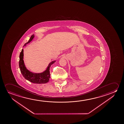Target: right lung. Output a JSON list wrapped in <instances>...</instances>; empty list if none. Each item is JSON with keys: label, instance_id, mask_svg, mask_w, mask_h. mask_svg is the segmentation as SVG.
I'll list each match as a JSON object with an SVG mask.
<instances>
[{"label": "right lung", "instance_id": "add662e5", "mask_svg": "<svg viewBox=\"0 0 124 124\" xmlns=\"http://www.w3.org/2000/svg\"><path fill=\"white\" fill-rule=\"evenodd\" d=\"M34 35H32L31 36L30 39L28 42H27L24 44V46L26 44H28L29 42L32 40L34 38ZM23 50L22 49L21 52L20 53L19 56V68L21 70V74L23 75V77L28 80L29 81L36 84H43L46 83L48 82L50 78V67L55 62V61H52L51 63H49L47 68L45 71L40 73H35L32 72L27 70L24 64V61L23 60Z\"/></svg>", "mask_w": 124, "mask_h": 124}]
</instances>
